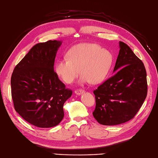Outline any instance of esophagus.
I'll list each match as a JSON object with an SVG mask.
<instances>
[{"label":"esophagus","mask_w":158,"mask_h":158,"mask_svg":"<svg viewBox=\"0 0 158 158\" xmlns=\"http://www.w3.org/2000/svg\"><path fill=\"white\" fill-rule=\"evenodd\" d=\"M75 94H78V95H80V94H82V93H85V91H84L83 90H80V89H78V90H75Z\"/></svg>","instance_id":"1"}]
</instances>
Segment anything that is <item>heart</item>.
I'll list each match as a JSON object with an SVG mask.
<instances>
[{
  "label": "heart",
  "mask_w": 158,
  "mask_h": 158,
  "mask_svg": "<svg viewBox=\"0 0 158 158\" xmlns=\"http://www.w3.org/2000/svg\"><path fill=\"white\" fill-rule=\"evenodd\" d=\"M68 59H59L55 72L65 84L72 83L80 72V84H99L106 78L113 64V55L106 48L94 43H81L67 53Z\"/></svg>",
  "instance_id": "b5f03b06"
}]
</instances>
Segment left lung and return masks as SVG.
<instances>
[{
    "mask_svg": "<svg viewBox=\"0 0 158 158\" xmlns=\"http://www.w3.org/2000/svg\"><path fill=\"white\" fill-rule=\"evenodd\" d=\"M119 47L114 74L93 92L96 99L93 116L103 125H118L131 120L148 93L143 63L127 44L120 41Z\"/></svg>",
    "mask_w": 158,
    "mask_h": 158,
    "instance_id": "8db88e82",
    "label": "left lung"
}]
</instances>
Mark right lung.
I'll list each match as a JSON object with an SVG mask.
<instances>
[{
	"label": "right lung",
	"instance_id": "add662e5",
	"mask_svg": "<svg viewBox=\"0 0 158 158\" xmlns=\"http://www.w3.org/2000/svg\"><path fill=\"white\" fill-rule=\"evenodd\" d=\"M61 44V40H48L34 45L13 70L10 85L14 107L35 127L51 128L60 123L64 105L72 94L54 72Z\"/></svg>",
	"mask_w": 158,
	"mask_h": 158
}]
</instances>
